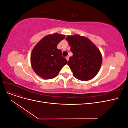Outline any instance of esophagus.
I'll return each mask as SVG.
<instances>
[{
  "label": "esophagus",
  "mask_w": 128,
  "mask_h": 128,
  "mask_svg": "<svg viewBox=\"0 0 128 128\" xmlns=\"http://www.w3.org/2000/svg\"><path fill=\"white\" fill-rule=\"evenodd\" d=\"M66 59H67V61H68V60H69V56H66Z\"/></svg>",
  "instance_id": "34e87169"
}]
</instances>
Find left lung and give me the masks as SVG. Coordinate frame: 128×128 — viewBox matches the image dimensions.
I'll use <instances>...</instances> for the list:
<instances>
[{
  "label": "left lung",
  "instance_id": "1",
  "mask_svg": "<svg viewBox=\"0 0 128 128\" xmlns=\"http://www.w3.org/2000/svg\"><path fill=\"white\" fill-rule=\"evenodd\" d=\"M66 40L73 54L68 62L73 76L80 80H91L97 74L102 64L100 51L88 38L78 34L68 36Z\"/></svg>",
  "mask_w": 128,
  "mask_h": 128
}]
</instances>
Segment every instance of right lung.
<instances>
[{
    "label": "right lung",
    "mask_w": 128,
    "mask_h": 128,
    "mask_svg": "<svg viewBox=\"0 0 128 128\" xmlns=\"http://www.w3.org/2000/svg\"><path fill=\"white\" fill-rule=\"evenodd\" d=\"M65 35L55 33L44 37L33 48L31 54V64L37 74L44 79L56 77L61 69L68 62L62 56L57 45Z\"/></svg>",
    "instance_id": "obj_1"
}]
</instances>
